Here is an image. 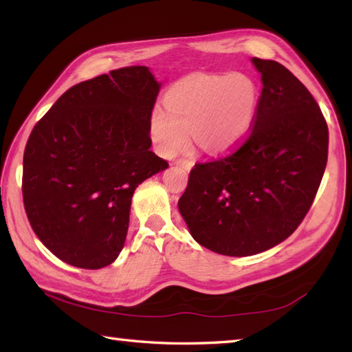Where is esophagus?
I'll return each mask as SVG.
<instances>
[{
	"instance_id": "obj_1",
	"label": "esophagus",
	"mask_w": 352,
	"mask_h": 352,
	"mask_svg": "<svg viewBox=\"0 0 352 352\" xmlns=\"http://www.w3.org/2000/svg\"><path fill=\"white\" fill-rule=\"evenodd\" d=\"M175 164H177V166L180 168V169H183V170H186V172H189V170L193 168V160L183 159V160H178Z\"/></svg>"
}]
</instances>
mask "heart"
<instances>
[{
    "mask_svg": "<svg viewBox=\"0 0 352 352\" xmlns=\"http://www.w3.org/2000/svg\"><path fill=\"white\" fill-rule=\"evenodd\" d=\"M260 91L245 74H192L177 81L155 107L149 133L159 153L172 157L193 138L206 151L226 154L241 146L256 124Z\"/></svg>",
    "mask_w": 352,
    "mask_h": 352,
    "instance_id": "heart-1",
    "label": "heart"
}]
</instances>
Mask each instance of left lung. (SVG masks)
Wrapping results in <instances>:
<instances>
[{
	"label": "left lung",
	"instance_id": "obj_1",
	"mask_svg": "<svg viewBox=\"0 0 352 352\" xmlns=\"http://www.w3.org/2000/svg\"><path fill=\"white\" fill-rule=\"evenodd\" d=\"M251 62L263 89L250 136L233 154L195 164L178 201L192 237L230 257L267 251L294 233L328 157V126L307 87L278 62Z\"/></svg>",
	"mask_w": 352,
	"mask_h": 352
}]
</instances>
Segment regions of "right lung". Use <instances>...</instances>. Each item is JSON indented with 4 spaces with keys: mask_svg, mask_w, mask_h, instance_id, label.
<instances>
[{
    "mask_svg": "<svg viewBox=\"0 0 352 352\" xmlns=\"http://www.w3.org/2000/svg\"><path fill=\"white\" fill-rule=\"evenodd\" d=\"M160 87L148 66H125L72 86L34 125L24 153V207L39 241L65 263H113L134 190L168 168L149 149Z\"/></svg>",
    "mask_w": 352,
    "mask_h": 352,
    "instance_id": "add662e5",
    "label": "right lung"
}]
</instances>
